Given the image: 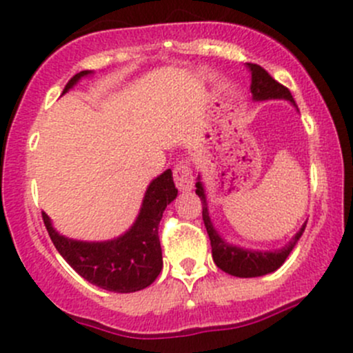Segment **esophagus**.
I'll return each mask as SVG.
<instances>
[{
	"instance_id": "1",
	"label": "esophagus",
	"mask_w": 353,
	"mask_h": 353,
	"mask_svg": "<svg viewBox=\"0 0 353 353\" xmlns=\"http://www.w3.org/2000/svg\"><path fill=\"white\" fill-rule=\"evenodd\" d=\"M174 181H176V186L181 191H190L193 188L194 176L193 170H191L190 160H181L174 167Z\"/></svg>"
}]
</instances>
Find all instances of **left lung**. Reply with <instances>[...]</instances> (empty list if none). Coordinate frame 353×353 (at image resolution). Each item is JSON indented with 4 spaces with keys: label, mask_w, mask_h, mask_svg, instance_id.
I'll list each match as a JSON object with an SVG mask.
<instances>
[{
    "label": "left lung",
    "mask_w": 353,
    "mask_h": 353,
    "mask_svg": "<svg viewBox=\"0 0 353 353\" xmlns=\"http://www.w3.org/2000/svg\"><path fill=\"white\" fill-rule=\"evenodd\" d=\"M249 70H251V94L252 99L256 101H268V99H285L290 101L295 105L294 97H292L290 90L287 87H283L282 83L275 80L265 68L259 65H252L248 63ZM196 194L203 203V222H205L206 232H208L210 243H212V256L215 265L219 266L222 272L229 273V275L241 276V279H252V276H263L266 273H272L275 270H279L280 266L285 263L287 256L290 254V251L294 249V245L297 244V241L301 239L302 232L305 229V222L302 225V229L295 234L294 239L288 243L285 248L279 249V251H249V249H241L236 245L227 244L222 237L216 234V230L213 229L212 222H210L208 216V205H206V196L205 190H203V184L196 183Z\"/></svg>",
    "instance_id": "8db88e82"
}]
</instances>
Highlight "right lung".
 I'll list each match as a JSON object with an SVG mask.
<instances>
[{
	"instance_id": "1",
	"label": "right lung",
	"mask_w": 353,
	"mask_h": 353,
	"mask_svg": "<svg viewBox=\"0 0 353 353\" xmlns=\"http://www.w3.org/2000/svg\"><path fill=\"white\" fill-rule=\"evenodd\" d=\"M92 71L85 70L74 74L66 83L70 90L81 77ZM177 196L172 170L167 169L154 179L145 193L140 215L124 236L105 243H83L59 236L51 220L42 213L52 244L68 265L87 282L109 292L130 294L141 290L155 282L162 270V248L159 239V223L165 206Z\"/></svg>"
}]
</instances>
